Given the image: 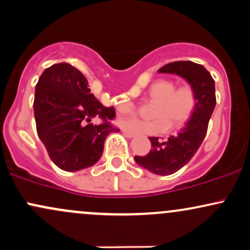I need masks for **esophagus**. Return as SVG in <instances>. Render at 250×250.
<instances>
[{
	"label": "esophagus",
	"instance_id": "esophagus-1",
	"mask_svg": "<svg viewBox=\"0 0 250 250\" xmlns=\"http://www.w3.org/2000/svg\"><path fill=\"white\" fill-rule=\"evenodd\" d=\"M122 133L125 134V136H127L128 139H133V137H135L134 133H131V131L129 130H125V129H122Z\"/></svg>",
	"mask_w": 250,
	"mask_h": 250
}]
</instances>
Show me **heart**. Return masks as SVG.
<instances>
[{
	"instance_id": "obj_1",
	"label": "heart",
	"mask_w": 250,
	"mask_h": 250,
	"mask_svg": "<svg viewBox=\"0 0 250 250\" xmlns=\"http://www.w3.org/2000/svg\"><path fill=\"white\" fill-rule=\"evenodd\" d=\"M148 99L154 102L150 108L153 120H141L136 117L122 120L121 125L128 130L139 134L156 135L166 130L173 131L185 127L193 117L197 108V91L190 83L176 85L173 80L160 79L148 88ZM120 114L127 115L135 110L131 101H123L117 104Z\"/></svg>"
}]
</instances>
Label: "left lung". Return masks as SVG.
I'll return each mask as SVG.
<instances>
[{"instance_id":"obj_1","label":"left lung","mask_w":250,"mask_h":250,"mask_svg":"<svg viewBox=\"0 0 250 250\" xmlns=\"http://www.w3.org/2000/svg\"><path fill=\"white\" fill-rule=\"evenodd\" d=\"M159 71L185 77L196 89L199 97L193 117L176 136L168 137V140L149 137L151 142L150 151L145 156H135L137 165L150 173L171 175L190 161L206 137L209 120L216 104L215 82L202 64L191 61L168 63L160 68Z\"/></svg>"}]
</instances>
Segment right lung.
<instances>
[{"label": "right lung", "mask_w": 250, "mask_h": 250, "mask_svg": "<svg viewBox=\"0 0 250 250\" xmlns=\"http://www.w3.org/2000/svg\"><path fill=\"white\" fill-rule=\"evenodd\" d=\"M34 115L50 160L65 171L95 165L108 135L120 131L111 123L116 116L114 107H104L90 93L84 75L65 62L51 65L40 76ZM94 117L102 122L91 124Z\"/></svg>", "instance_id": "obj_1"}]
</instances>
